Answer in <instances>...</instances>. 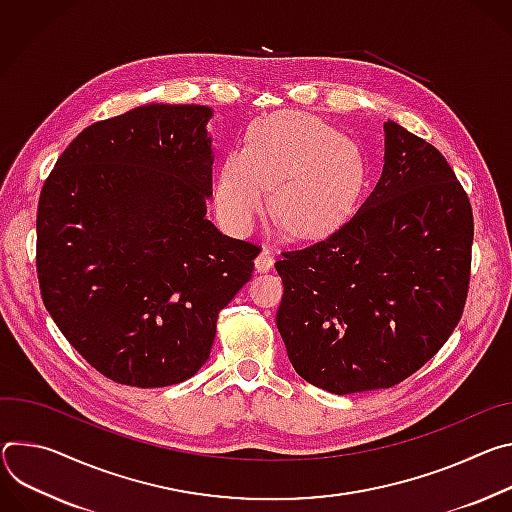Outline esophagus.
Returning a JSON list of instances; mask_svg holds the SVG:
<instances>
[{
	"label": "esophagus",
	"instance_id": "34e87169",
	"mask_svg": "<svg viewBox=\"0 0 512 512\" xmlns=\"http://www.w3.org/2000/svg\"><path fill=\"white\" fill-rule=\"evenodd\" d=\"M254 266L258 272H268L272 266H274V256L268 252V250H262L256 260H254Z\"/></svg>",
	"mask_w": 512,
	"mask_h": 512
}]
</instances>
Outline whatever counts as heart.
Returning <instances> with one entry per match:
<instances>
[{"label": "heart", "mask_w": 512, "mask_h": 512, "mask_svg": "<svg viewBox=\"0 0 512 512\" xmlns=\"http://www.w3.org/2000/svg\"><path fill=\"white\" fill-rule=\"evenodd\" d=\"M362 183L356 146L301 111L256 120L246 146L230 150L215 175L213 207L225 227L250 234L268 209L293 236H319L344 219Z\"/></svg>", "instance_id": "b5f03b06"}]
</instances>
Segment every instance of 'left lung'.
I'll return each mask as SVG.
<instances>
[{
	"mask_svg": "<svg viewBox=\"0 0 512 512\" xmlns=\"http://www.w3.org/2000/svg\"><path fill=\"white\" fill-rule=\"evenodd\" d=\"M474 217L443 154L384 122V166L331 236L282 252L276 327L299 376L333 394L390 388L456 329L470 285Z\"/></svg>",
	"mask_w": 512,
	"mask_h": 512,
	"instance_id": "obj_1",
	"label": "left lung"
}]
</instances>
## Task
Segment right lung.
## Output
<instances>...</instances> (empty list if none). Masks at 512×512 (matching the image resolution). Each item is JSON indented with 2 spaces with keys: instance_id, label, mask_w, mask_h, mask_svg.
Listing matches in <instances>:
<instances>
[{
  "instance_id": "right-lung-1",
  "label": "right lung",
  "mask_w": 512,
  "mask_h": 512,
  "mask_svg": "<svg viewBox=\"0 0 512 512\" xmlns=\"http://www.w3.org/2000/svg\"><path fill=\"white\" fill-rule=\"evenodd\" d=\"M205 105L150 103L85 128L44 181L36 272L46 311L105 378L158 388L207 362L219 311L260 248L205 217Z\"/></svg>"
}]
</instances>
